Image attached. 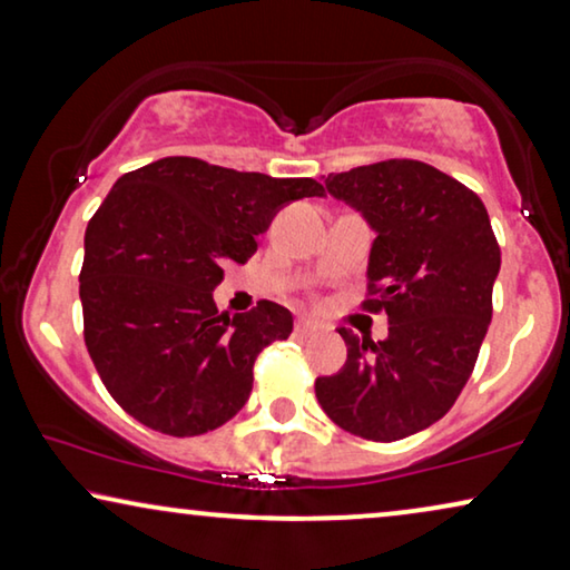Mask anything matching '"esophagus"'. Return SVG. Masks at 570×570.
<instances>
[{"label": "esophagus", "instance_id": "obj_1", "mask_svg": "<svg viewBox=\"0 0 570 570\" xmlns=\"http://www.w3.org/2000/svg\"><path fill=\"white\" fill-rule=\"evenodd\" d=\"M294 333L302 335V338H307V335H315L317 333V325L309 323V320H296Z\"/></svg>", "mask_w": 570, "mask_h": 570}]
</instances>
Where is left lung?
I'll return each instance as SVG.
<instances>
[{
  "mask_svg": "<svg viewBox=\"0 0 570 570\" xmlns=\"http://www.w3.org/2000/svg\"><path fill=\"white\" fill-rule=\"evenodd\" d=\"M327 194L362 212L376 232L366 312H387L384 341L341 327L348 356L317 376L327 419L368 442L429 429L454 405L478 362L493 315L501 247L480 198L419 159L331 173Z\"/></svg>",
  "mask_w": 570,
  "mask_h": 570,
  "instance_id": "8db88e82",
  "label": "left lung"
}]
</instances>
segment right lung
<instances>
[{
    "label": "right lung",
    "instance_id": "right-lung-1",
    "mask_svg": "<svg viewBox=\"0 0 570 570\" xmlns=\"http://www.w3.org/2000/svg\"><path fill=\"white\" fill-rule=\"evenodd\" d=\"M312 178L237 173L165 157L126 173L85 232L79 299L102 384L144 426L170 436L219 429L247 403L253 364L286 341L292 312L261 299L219 312L224 266L258 250L278 208L323 196Z\"/></svg>",
    "mask_w": 570,
    "mask_h": 570
}]
</instances>
